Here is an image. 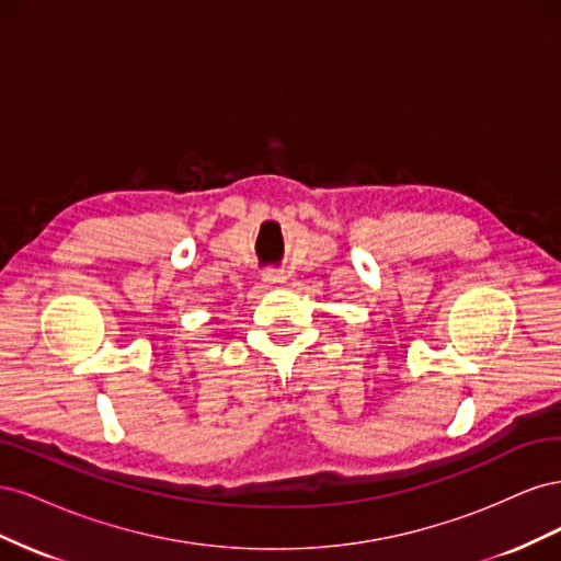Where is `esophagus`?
Masks as SVG:
<instances>
[{
    "mask_svg": "<svg viewBox=\"0 0 561 561\" xmlns=\"http://www.w3.org/2000/svg\"><path fill=\"white\" fill-rule=\"evenodd\" d=\"M262 278H264V283L266 285H280V283H285L287 280V276H285V271L283 268H264V274H262Z\"/></svg>",
    "mask_w": 561,
    "mask_h": 561,
    "instance_id": "1",
    "label": "esophagus"
}]
</instances>
